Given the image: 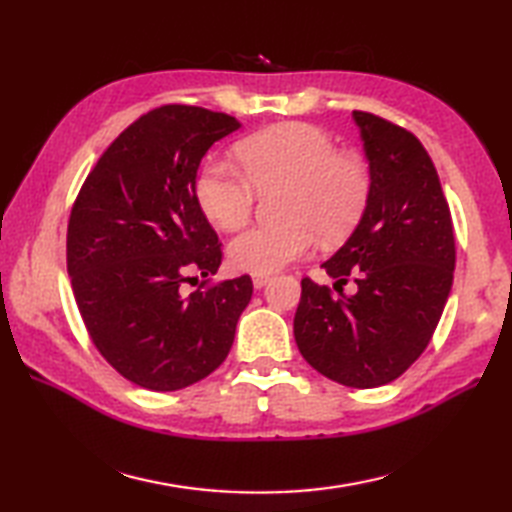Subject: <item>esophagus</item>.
I'll use <instances>...</instances> for the list:
<instances>
[{"instance_id": "esophagus-1", "label": "esophagus", "mask_w": 512, "mask_h": 512, "mask_svg": "<svg viewBox=\"0 0 512 512\" xmlns=\"http://www.w3.org/2000/svg\"><path fill=\"white\" fill-rule=\"evenodd\" d=\"M268 281H270V275H262V273H255L253 275V286L255 288H264Z\"/></svg>"}]
</instances>
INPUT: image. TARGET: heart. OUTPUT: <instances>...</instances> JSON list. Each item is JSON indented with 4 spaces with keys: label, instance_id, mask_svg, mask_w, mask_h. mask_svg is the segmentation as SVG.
Returning <instances> with one entry per match:
<instances>
[{
    "label": "heart",
    "instance_id": "b5f03b06",
    "mask_svg": "<svg viewBox=\"0 0 512 512\" xmlns=\"http://www.w3.org/2000/svg\"><path fill=\"white\" fill-rule=\"evenodd\" d=\"M242 170L211 160L195 178V200L213 226L235 231L253 213L257 191L286 187L279 215L228 244V262L246 273H275L308 255L317 244L339 242L361 220L372 191V171L354 151H339L325 129L310 123H279L235 145Z\"/></svg>",
    "mask_w": 512,
    "mask_h": 512
}]
</instances>
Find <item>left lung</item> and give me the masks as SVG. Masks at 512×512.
<instances>
[{
	"mask_svg": "<svg viewBox=\"0 0 512 512\" xmlns=\"http://www.w3.org/2000/svg\"><path fill=\"white\" fill-rule=\"evenodd\" d=\"M372 191L350 239L325 262L354 296L301 281L295 341L319 374L369 389L405 374L429 345L453 286L455 237L438 171L420 140L369 112H352Z\"/></svg>",
	"mask_w": 512,
	"mask_h": 512,
	"instance_id": "1",
	"label": "left lung"
}]
</instances>
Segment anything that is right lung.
<instances>
[{
    "label": "right lung",
    "mask_w": 512,
    "mask_h": 512,
    "mask_svg": "<svg viewBox=\"0 0 512 512\" xmlns=\"http://www.w3.org/2000/svg\"><path fill=\"white\" fill-rule=\"evenodd\" d=\"M239 127L204 107H156L105 149L76 195L68 224L76 306L96 350L134 385L189 387L231 352L253 281H202L191 295L182 284L222 264L195 178L211 145Z\"/></svg>",
    "instance_id": "right-lung-1"
}]
</instances>
